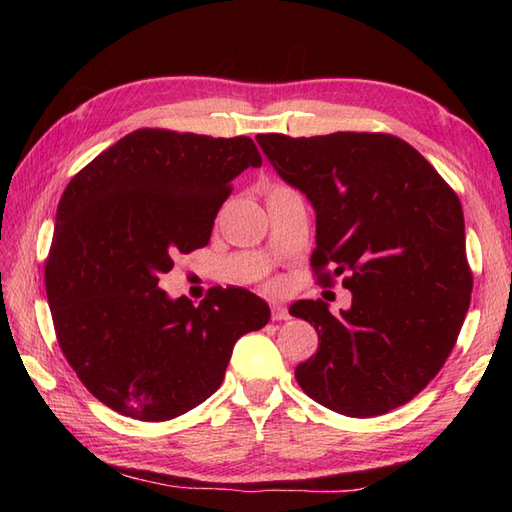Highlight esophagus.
Masks as SVG:
<instances>
[{
  "label": "esophagus",
  "instance_id": "esophagus-1",
  "mask_svg": "<svg viewBox=\"0 0 512 512\" xmlns=\"http://www.w3.org/2000/svg\"><path fill=\"white\" fill-rule=\"evenodd\" d=\"M273 319H275V321H286V319H290V314H288L286 306H281V303H275V301H273Z\"/></svg>",
  "mask_w": 512,
  "mask_h": 512
}]
</instances>
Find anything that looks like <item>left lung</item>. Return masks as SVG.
<instances>
[{
	"instance_id": "obj_1",
	"label": "left lung",
	"mask_w": 512,
	"mask_h": 512,
	"mask_svg": "<svg viewBox=\"0 0 512 512\" xmlns=\"http://www.w3.org/2000/svg\"><path fill=\"white\" fill-rule=\"evenodd\" d=\"M270 165L317 213L312 268L343 277L350 310L301 299L292 317L319 334L295 378L319 405L372 418L405 405L447 361L471 303L458 195L405 140L336 132L259 134ZM328 265L332 271H325Z\"/></svg>"
}]
</instances>
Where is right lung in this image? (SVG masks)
Instances as JSON below:
<instances>
[{"mask_svg": "<svg viewBox=\"0 0 512 512\" xmlns=\"http://www.w3.org/2000/svg\"><path fill=\"white\" fill-rule=\"evenodd\" d=\"M262 156L246 136L136 129L65 187L46 295L63 356L103 405L143 422L198 407L222 385L239 336L270 319L244 288L200 306L158 286L173 257L209 244L231 182Z\"/></svg>", "mask_w": 512, "mask_h": 512, "instance_id": "right-lung-1", "label": "right lung"}]
</instances>
